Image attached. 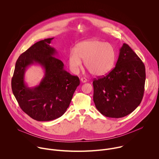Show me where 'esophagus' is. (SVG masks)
Wrapping results in <instances>:
<instances>
[{
    "instance_id": "34e87169",
    "label": "esophagus",
    "mask_w": 159,
    "mask_h": 159,
    "mask_svg": "<svg viewBox=\"0 0 159 159\" xmlns=\"http://www.w3.org/2000/svg\"><path fill=\"white\" fill-rule=\"evenodd\" d=\"M80 81L82 82V83H85V82H87V79H85V78H81L80 79Z\"/></svg>"
}]
</instances>
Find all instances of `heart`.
<instances>
[{
  "instance_id": "obj_1",
  "label": "heart",
  "mask_w": 159,
  "mask_h": 159,
  "mask_svg": "<svg viewBox=\"0 0 159 159\" xmlns=\"http://www.w3.org/2000/svg\"><path fill=\"white\" fill-rule=\"evenodd\" d=\"M116 53L112 44L98 39H92L77 44L75 50L69 53V64L71 71L77 74L82 66V60L90 73L95 76H102L113 68Z\"/></svg>"
}]
</instances>
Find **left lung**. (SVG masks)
<instances>
[{"mask_svg":"<svg viewBox=\"0 0 159 159\" xmlns=\"http://www.w3.org/2000/svg\"><path fill=\"white\" fill-rule=\"evenodd\" d=\"M145 78L143 61L124 43L114 69L93 80V100L97 109L109 118L128 115L142 102Z\"/></svg>","mask_w":159,"mask_h":159,"instance_id":"left-lung-1","label":"left lung"}]
</instances>
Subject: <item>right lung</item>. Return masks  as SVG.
I'll list each match as a JSON object with an SVG mask.
<instances>
[{"mask_svg": "<svg viewBox=\"0 0 159 159\" xmlns=\"http://www.w3.org/2000/svg\"><path fill=\"white\" fill-rule=\"evenodd\" d=\"M53 39L34 43L19 57L11 81L12 93L21 109L39 121L61 116L80 84L79 77L65 70L63 63L53 57L57 53L50 46ZM33 63L42 66L45 73L40 84L30 88L24 83V73L26 68Z\"/></svg>", "mask_w": 159, "mask_h": 159, "instance_id": "right-lung-1", "label": "right lung"}]
</instances>
